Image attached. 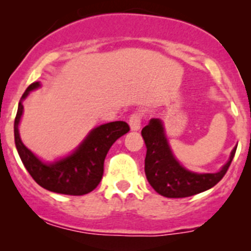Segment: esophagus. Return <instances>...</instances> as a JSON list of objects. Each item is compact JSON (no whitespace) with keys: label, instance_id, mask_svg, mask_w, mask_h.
<instances>
[{"label":"esophagus","instance_id":"esophagus-1","mask_svg":"<svg viewBox=\"0 0 251 251\" xmlns=\"http://www.w3.org/2000/svg\"><path fill=\"white\" fill-rule=\"evenodd\" d=\"M143 114L144 113L142 110H136L131 114L130 119H128V124H130L131 130H133V131L140 130L142 119H143Z\"/></svg>","mask_w":251,"mask_h":251}]
</instances>
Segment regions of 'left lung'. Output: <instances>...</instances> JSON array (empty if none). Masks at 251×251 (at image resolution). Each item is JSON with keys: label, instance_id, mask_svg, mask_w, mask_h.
Instances as JSON below:
<instances>
[{"label": "left lung", "instance_id": "8db88e82", "mask_svg": "<svg viewBox=\"0 0 251 251\" xmlns=\"http://www.w3.org/2000/svg\"><path fill=\"white\" fill-rule=\"evenodd\" d=\"M142 136L147 147L144 160L147 179L159 194L166 198H186L214 187L226 175L237 151L235 147L229 160L219 173L196 174L182 168L175 159L160 120L151 119L142 130Z\"/></svg>", "mask_w": 251, "mask_h": 251}]
</instances>
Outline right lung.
Here are the masks:
<instances>
[{
	"label": "right lung",
	"mask_w": 251,
	"mask_h": 251,
	"mask_svg": "<svg viewBox=\"0 0 251 251\" xmlns=\"http://www.w3.org/2000/svg\"><path fill=\"white\" fill-rule=\"evenodd\" d=\"M39 86V82H32L26 88L22 100ZM22 114L23 104L19 102L14 120V141L27 173L42 188L69 196H83L92 192L100 184L108 151L119 137L130 131V126L125 121H113L98 126L72 155L48 165L40 161L20 140L18 125Z\"/></svg>",
	"instance_id": "add662e5"
}]
</instances>
